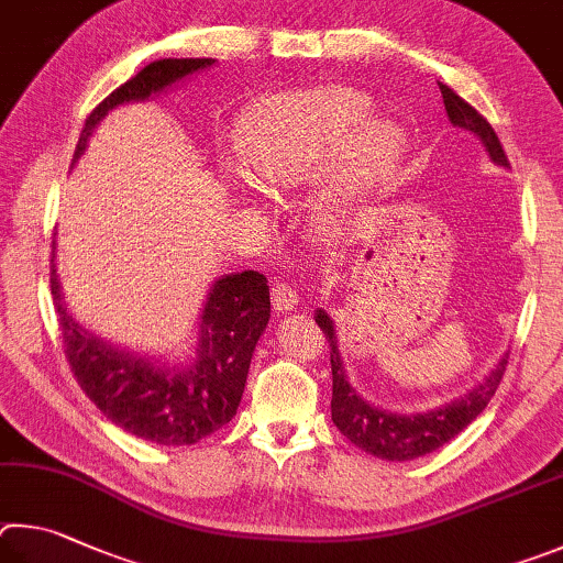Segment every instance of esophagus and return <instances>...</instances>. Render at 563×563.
Masks as SVG:
<instances>
[{
	"label": "esophagus",
	"instance_id": "1",
	"mask_svg": "<svg viewBox=\"0 0 563 563\" xmlns=\"http://www.w3.org/2000/svg\"><path fill=\"white\" fill-rule=\"evenodd\" d=\"M272 301L276 311H291L299 303V289L289 282H276L272 287Z\"/></svg>",
	"mask_w": 563,
	"mask_h": 563
}]
</instances>
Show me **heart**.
Wrapping results in <instances>:
<instances>
[{
	"mask_svg": "<svg viewBox=\"0 0 563 563\" xmlns=\"http://www.w3.org/2000/svg\"><path fill=\"white\" fill-rule=\"evenodd\" d=\"M368 118L371 101L351 88L331 86L269 98L252 108L242 121L240 161L244 173L262 187H291L313 180L329 170L350 133ZM400 155L402 135L398 128L388 123L364 125L343 147L336 192L349 195L383 180Z\"/></svg>",
	"mask_w": 563,
	"mask_h": 563,
	"instance_id": "obj_1",
	"label": "heart"
}]
</instances>
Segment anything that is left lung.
Returning a JSON list of instances; mask_svg holds the SVG:
<instances>
[{
	"label": "left lung",
	"mask_w": 563,
	"mask_h": 563,
	"mask_svg": "<svg viewBox=\"0 0 563 563\" xmlns=\"http://www.w3.org/2000/svg\"><path fill=\"white\" fill-rule=\"evenodd\" d=\"M442 101H445V111L450 115L452 125L467 128L475 135L482 137L487 145V153L495 163L509 165L505 147H501L495 128L482 115L475 106H470L465 98H460L450 86L440 84ZM317 323L329 339V353H331V376H333V396H331V418L343 435H346L353 445L366 450L368 455L380 460H416L428 455V452L438 450L460 435L472 420H475L487 402L495 396L501 376L507 371V358L499 361V366L492 371V376L482 383L462 400L450 402V406L430 412H418V416H400V412H388L368 406L366 400L356 396V390L349 386L346 371L341 366L336 333H333V323L327 311L317 313Z\"/></svg>",
	"instance_id": "left-lung-1"
}]
</instances>
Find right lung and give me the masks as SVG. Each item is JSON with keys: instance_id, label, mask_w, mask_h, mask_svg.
<instances>
[{"instance_id": "obj_1", "label": "right lung", "mask_w": 563, "mask_h": 563, "mask_svg": "<svg viewBox=\"0 0 563 563\" xmlns=\"http://www.w3.org/2000/svg\"><path fill=\"white\" fill-rule=\"evenodd\" d=\"M212 64V58H161L141 68L86 118L74 163L111 108L145 101L183 76ZM52 294L74 378L93 406L118 428L155 445H195L234 418L254 346L272 311L264 274L242 272L214 282L202 311L197 358L190 366L173 371L157 368L151 361L135 358L133 353L115 351L78 329V323L64 311L54 260Z\"/></svg>"}]
</instances>
